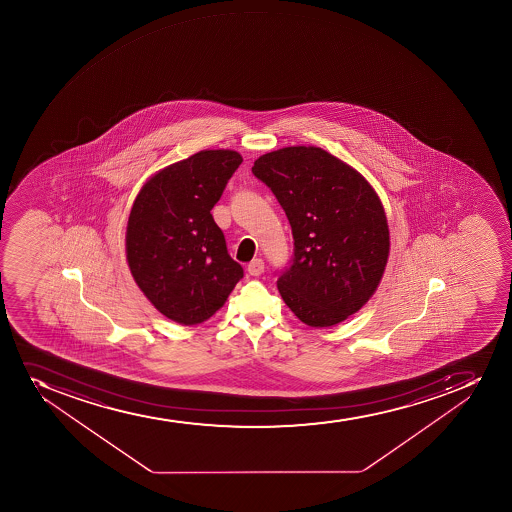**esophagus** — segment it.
I'll return each instance as SVG.
<instances>
[{
    "mask_svg": "<svg viewBox=\"0 0 512 512\" xmlns=\"http://www.w3.org/2000/svg\"><path fill=\"white\" fill-rule=\"evenodd\" d=\"M247 272L253 277H259V275L264 274V260L262 259H253L250 264H248Z\"/></svg>",
    "mask_w": 512,
    "mask_h": 512,
    "instance_id": "34e87169",
    "label": "esophagus"
}]
</instances>
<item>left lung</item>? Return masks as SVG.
Listing matches in <instances>:
<instances>
[{
  "label": "left lung",
  "instance_id": "left-lung-1",
  "mask_svg": "<svg viewBox=\"0 0 512 512\" xmlns=\"http://www.w3.org/2000/svg\"><path fill=\"white\" fill-rule=\"evenodd\" d=\"M252 172L274 192L294 235V259L277 280L310 327H332L362 309L389 259V225L374 188L319 147L265 153Z\"/></svg>",
  "mask_w": 512,
  "mask_h": 512
}]
</instances>
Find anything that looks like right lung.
Instances as JSON below:
<instances>
[{
    "label": "right lung",
    "instance_id": "obj_1",
    "mask_svg": "<svg viewBox=\"0 0 512 512\" xmlns=\"http://www.w3.org/2000/svg\"><path fill=\"white\" fill-rule=\"evenodd\" d=\"M242 162L233 150H202L148 178L133 202L128 267L153 307L177 324L210 319L243 277L210 213Z\"/></svg>",
    "mask_w": 512,
    "mask_h": 512
}]
</instances>
